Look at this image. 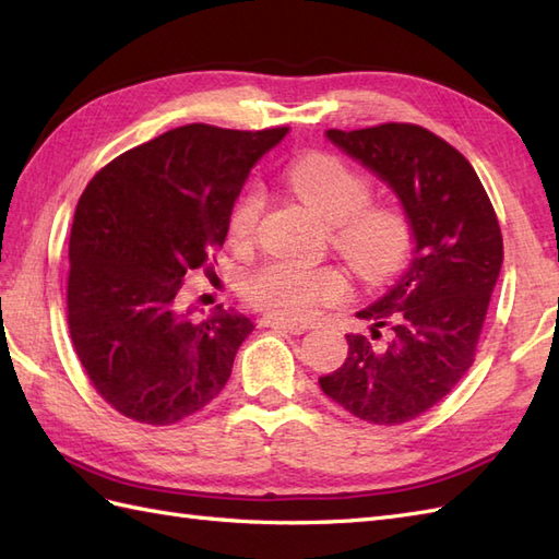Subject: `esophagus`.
Here are the masks:
<instances>
[{
  "mask_svg": "<svg viewBox=\"0 0 559 559\" xmlns=\"http://www.w3.org/2000/svg\"><path fill=\"white\" fill-rule=\"evenodd\" d=\"M261 326H271V329H281V331H290V334H305L307 324L302 322H290V319H283V317H276V314H266L261 317Z\"/></svg>",
  "mask_w": 559,
  "mask_h": 559,
  "instance_id": "1",
  "label": "esophagus"
}]
</instances>
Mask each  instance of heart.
Instances as JSON below:
<instances>
[{"mask_svg":"<svg viewBox=\"0 0 559 559\" xmlns=\"http://www.w3.org/2000/svg\"><path fill=\"white\" fill-rule=\"evenodd\" d=\"M286 185L295 197L314 206L329 221L331 245L365 278H384L406 261L413 242L411 223L389 206L370 204V177L329 153L293 160ZM264 189L249 185L233 209L228 235L242 245L254 235ZM348 290L338 269H312L295 261H269L245 283L247 298L276 317L302 319L319 305L336 302Z\"/></svg>","mask_w":559,"mask_h":559,"instance_id":"heart-1","label":"heart"}]
</instances>
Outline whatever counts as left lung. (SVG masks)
Wrapping results in <instances>:
<instances>
[{"label":"left lung","mask_w":559,"mask_h":559,"mask_svg":"<svg viewBox=\"0 0 559 559\" xmlns=\"http://www.w3.org/2000/svg\"><path fill=\"white\" fill-rule=\"evenodd\" d=\"M326 139L396 194L413 257L382 298L355 317L382 346L346 334L348 355L319 386L355 418L401 425L442 401L473 365L502 269V233L473 165L418 124H379Z\"/></svg>","instance_id":"8db88e82"}]
</instances>
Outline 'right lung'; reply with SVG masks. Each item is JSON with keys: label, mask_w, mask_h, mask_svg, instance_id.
<instances>
[{"label": "right lung", "mask_w": 559, "mask_h": 559, "mask_svg": "<svg viewBox=\"0 0 559 559\" xmlns=\"http://www.w3.org/2000/svg\"><path fill=\"white\" fill-rule=\"evenodd\" d=\"M286 134L177 127L83 189L69 237V334L93 386L127 418L173 425L228 382L254 322L223 305L194 319L180 288L223 247L249 170Z\"/></svg>", "instance_id": "1"}]
</instances>
